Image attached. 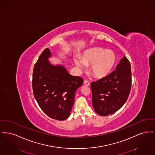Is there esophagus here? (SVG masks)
<instances>
[{
    "mask_svg": "<svg viewBox=\"0 0 155 155\" xmlns=\"http://www.w3.org/2000/svg\"><path fill=\"white\" fill-rule=\"evenodd\" d=\"M84 84L87 86H90V83L88 81H84Z\"/></svg>",
    "mask_w": 155,
    "mask_h": 155,
    "instance_id": "1",
    "label": "esophagus"
}]
</instances>
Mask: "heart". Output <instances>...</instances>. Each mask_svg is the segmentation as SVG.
<instances>
[{
    "label": "heart",
    "mask_w": 155,
    "mask_h": 155,
    "mask_svg": "<svg viewBox=\"0 0 155 155\" xmlns=\"http://www.w3.org/2000/svg\"><path fill=\"white\" fill-rule=\"evenodd\" d=\"M117 60L114 52L101 48H93L84 52L81 57H74L76 66L85 69L86 65H90L91 73L96 78H102L110 73Z\"/></svg>",
    "instance_id": "heart-1"
}]
</instances>
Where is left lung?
I'll return each instance as SVG.
<instances>
[{
	"label": "left lung",
	"instance_id": "1",
	"mask_svg": "<svg viewBox=\"0 0 155 155\" xmlns=\"http://www.w3.org/2000/svg\"><path fill=\"white\" fill-rule=\"evenodd\" d=\"M131 64L124 56L116 70L91 84L92 105L97 114L108 116L118 111L125 104L131 87Z\"/></svg>",
	"mask_w": 155,
	"mask_h": 155
}]
</instances>
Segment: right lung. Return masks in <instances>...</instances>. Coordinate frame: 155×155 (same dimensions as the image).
Listing matches in <instances>:
<instances>
[{
  "instance_id": "obj_1",
  "label": "right lung",
  "mask_w": 155,
  "mask_h": 155,
  "mask_svg": "<svg viewBox=\"0 0 155 155\" xmlns=\"http://www.w3.org/2000/svg\"><path fill=\"white\" fill-rule=\"evenodd\" d=\"M52 56L45 49L35 63L32 77V88L39 107L51 118L64 120L70 115L77 89L83 79L69 74L60 64L54 65L49 59Z\"/></svg>"
}]
</instances>
